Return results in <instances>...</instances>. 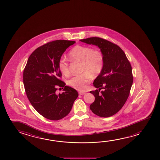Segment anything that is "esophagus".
I'll return each mask as SVG.
<instances>
[{
  "mask_svg": "<svg viewBox=\"0 0 160 160\" xmlns=\"http://www.w3.org/2000/svg\"><path fill=\"white\" fill-rule=\"evenodd\" d=\"M79 94L80 95H83L85 94V92H79Z\"/></svg>",
  "mask_w": 160,
  "mask_h": 160,
  "instance_id": "esophagus-1",
  "label": "esophagus"
}]
</instances>
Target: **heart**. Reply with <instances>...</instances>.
<instances>
[{
  "label": "heart",
  "instance_id": "b5f03b06",
  "mask_svg": "<svg viewBox=\"0 0 160 160\" xmlns=\"http://www.w3.org/2000/svg\"><path fill=\"white\" fill-rule=\"evenodd\" d=\"M69 58L72 61L81 62V72L83 73L73 76L68 81V84L79 91H85L92 81V76L99 75L104 65V56L98 49L86 46L78 45L70 51ZM58 68L64 75L70 74L68 64L65 58H61Z\"/></svg>",
  "mask_w": 160,
  "mask_h": 160
}]
</instances>
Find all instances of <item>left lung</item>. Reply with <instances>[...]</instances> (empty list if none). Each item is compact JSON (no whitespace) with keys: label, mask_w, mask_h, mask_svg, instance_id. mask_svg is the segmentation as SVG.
<instances>
[{"label":"left lung","mask_w":160,"mask_h":160,"mask_svg":"<svg viewBox=\"0 0 160 160\" xmlns=\"http://www.w3.org/2000/svg\"><path fill=\"white\" fill-rule=\"evenodd\" d=\"M80 41L97 46L104 56L103 69L93 82L99 90L90 92L95 97L90 108L100 117H111L121 110L128 98L133 79L131 63L121 47L108 40L90 37Z\"/></svg>","instance_id":"obj_1"}]
</instances>
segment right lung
I'll use <instances>...</instances> for the list:
<instances>
[{
	"label": "right lung",
	"mask_w": 160,
	"mask_h": 160,
	"mask_svg": "<svg viewBox=\"0 0 160 160\" xmlns=\"http://www.w3.org/2000/svg\"><path fill=\"white\" fill-rule=\"evenodd\" d=\"M75 43L56 40L38 47L30 55L24 69L23 81L27 97L37 112L48 119L58 121L64 118L79 95L75 89L65 86L60 79L62 73L58 68L63 52ZM58 87L64 92L57 95L55 91Z\"/></svg>",
	"instance_id": "obj_1"
}]
</instances>
